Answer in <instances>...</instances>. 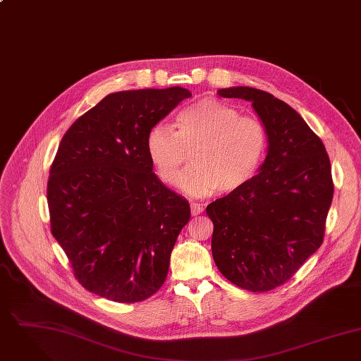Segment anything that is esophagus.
<instances>
[{
	"instance_id": "esophagus-1",
	"label": "esophagus",
	"mask_w": 361,
	"mask_h": 361,
	"mask_svg": "<svg viewBox=\"0 0 361 361\" xmlns=\"http://www.w3.org/2000/svg\"><path fill=\"white\" fill-rule=\"evenodd\" d=\"M204 212V207L201 204H191V215L198 216Z\"/></svg>"
}]
</instances>
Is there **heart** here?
Wrapping results in <instances>:
<instances>
[{"label":"heart","mask_w":361,"mask_h":361,"mask_svg":"<svg viewBox=\"0 0 361 361\" xmlns=\"http://www.w3.org/2000/svg\"><path fill=\"white\" fill-rule=\"evenodd\" d=\"M268 147L267 128L255 117L216 99L205 97L183 109L174 131L159 124L146 138V153L159 178L177 183L188 153L195 166L178 180L191 197H208L217 190L233 194L245 187L259 170Z\"/></svg>","instance_id":"b5f03b06"}]
</instances>
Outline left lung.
Returning a JSON list of instances; mask_svg holds the SVG:
<instances>
[{
	"label": "left lung",
	"instance_id": "1",
	"mask_svg": "<svg viewBox=\"0 0 361 361\" xmlns=\"http://www.w3.org/2000/svg\"><path fill=\"white\" fill-rule=\"evenodd\" d=\"M217 94L252 103L268 149L245 187L207 207L212 255L233 285L268 291L288 282L322 244L334 197L331 161L302 117L274 94L248 86Z\"/></svg>",
	"mask_w": 361,
	"mask_h": 361
}]
</instances>
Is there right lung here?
<instances>
[{
    "label": "right lung",
    "instance_id": "obj_1",
    "mask_svg": "<svg viewBox=\"0 0 361 361\" xmlns=\"http://www.w3.org/2000/svg\"><path fill=\"white\" fill-rule=\"evenodd\" d=\"M188 89L107 94L63 137L47 183L51 233L78 282L117 302H137L166 281L190 204L153 173L149 131Z\"/></svg>",
    "mask_w": 361,
    "mask_h": 361
}]
</instances>
